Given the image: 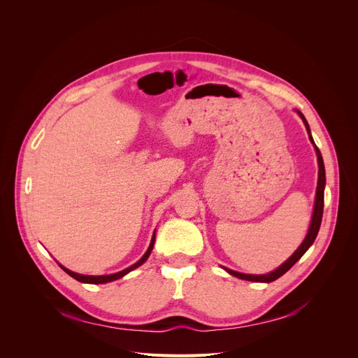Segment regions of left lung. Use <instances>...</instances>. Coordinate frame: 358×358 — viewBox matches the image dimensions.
<instances>
[{
	"label": "left lung",
	"instance_id": "obj_1",
	"mask_svg": "<svg viewBox=\"0 0 358 358\" xmlns=\"http://www.w3.org/2000/svg\"><path fill=\"white\" fill-rule=\"evenodd\" d=\"M297 115L300 116V119L303 120L305 127L308 130V135H309V141L312 142L313 148H315V152L317 157V165H319V171H317V185H316V197H315V204H313V212H312V219H310V224H309V229L308 234L303 239V242L300 243L299 248L281 264L280 267H277L275 270L267 273V274H245V273H238L234 271L231 268L227 267H222L224 271H228L231 275H235L241 280H248V281H258V283H271V281L277 280L278 277L283 275L285 273H287L296 262L302 258V255L310 248L312 243L316 239V235L319 232V228H321V222H322V215H324V190H325V165H324V159L321 155V150L317 149V146L313 142V138L310 135V127L308 124V120L305 119V116L302 115V111L294 110Z\"/></svg>",
	"mask_w": 358,
	"mask_h": 358
}]
</instances>
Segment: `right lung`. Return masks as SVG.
I'll return each instance as SVG.
<instances>
[{
  "label": "right lung",
  "mask_w": 358,
  "mask_h": 358,
  "mask_svg": "<svg viewBox=\"0 0 358 358\" xmlns=\"http://www.w3.org/2000/svg\"><path fill=\"white\" fill-rule=\"evenodd\" d=\"M155 232L157 231H154V235H152V239H150V243H149V247H148V250H146V252L142 255V258L138 261V262H135V264H131L130 267H127V268H124V270H122V271H119V273H115V274H106V275H85V274H78V273H75V271H71V270H68V268H65L64 266H61V268L66 273V274H69L72 278H75V280H78V281H81V283H88V285H104V283H110V281H115V280H119V278H122L123 275H126L127 273H130V271H134L135 268H138V267H141L143 262L148 259V257L150 255V252H152V250H154V243H155Z\"/></svg>",
  "instance_id": "right-lung-1"
}]
</instances>
